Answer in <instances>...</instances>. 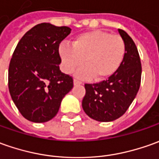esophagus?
I'll return each instance as SVG.
<instances>
[{
	"label": "esophagus",
	"mask_w": 159,
	"mask_h": 159,
	"mask_svg": "<svg viewBox=\"0 0 159 159\" xmlns=\"http://www.w3.org/2000/svg\"><path fill=\"white\" fill-rule=\"evenodd\" d=\"M82 84V83L81 82H79V81H77V80H74V85H81Z\"/></svg>",
	"instance_id": "obj_1"
}]
</instances>
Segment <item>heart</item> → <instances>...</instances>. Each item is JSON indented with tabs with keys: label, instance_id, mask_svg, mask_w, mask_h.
Returning a JSON list of instances; mask_svg holds the SVG:
<instances>
[{
	"label": "heart",
	"instance_id": "heart-1",
	"mask_svg": "<svg viewBox=\"0 0 159 159\" xmlns=\"http://www.w3.org/2000/svg\"><path fill=\"white\" fill-rule=\"evenodd\" d=\"M58 52L61 69L70 74L82 65L75 75L82 79L103 80L115 74L125 56V43L120 35L102 30L89 31L77 35L72 45L61 43Z\"/></svg>",
	"mask_w": 159,
	"mask_h": 159
}]
</instances>
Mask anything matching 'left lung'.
I'll use <instances>...</instances> for the list:
<instances>
[{
  "label": "left lung",
  "mask_w": 159,
  "mask_h": 159,
  "mask_svg": "<svg viewBox=\"0 0 159 159\" xmlns=\"http://www.w3.org/2000/svg\"><path fill=\"white\" fill-rule=\"evenodd\" d=\"M118 32L125 43V59L120 68L105 81L84 85L83 109L90 118L99 122H111L123 116L140 87L142 67L137 46L125 31Z\"/></svg>",
  "instance_id": "8db88e82"
}]
</instances>
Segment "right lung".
<instances>
[{
    "instance_id": "right-lung-1",
    "label": "right lung",
    "mask_w": 159,
    "mask_h": 159,
    "mask_svg": "<svg viewBox=\"0 0 159 159\" xmlns=\"http://www.w3.org/2000/svg\"><path fill=\"white\" fill-rule=\"evenodd\" d=\"M70 28L43 22L18 43L8 69L13 102L29 121L45 123L57 114L61 100L73 88V79L60 70L59 44Z\"/></svg>"
}]
</instances>
